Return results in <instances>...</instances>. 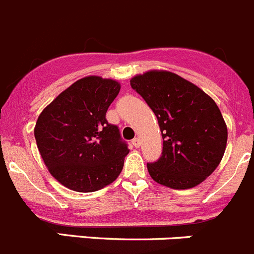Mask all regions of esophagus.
<instances>
[{
  "label": "esophagus",
  "mask_w": 254,
  "mask_h": 254,
  "mask_svg": "<svg viewBox=\"0 0 254 254\" xmlns=\"http://www.w3.org/2000/svg\"><path fill=\"white\" fill-rule=\"evenodd\" d=\"M132 144H133L134 147H139V144H141V139H139L138 137H136V138L132 139Z\"/></svg>",
  "instance_id": "esophagus-1"
}]
</instances>
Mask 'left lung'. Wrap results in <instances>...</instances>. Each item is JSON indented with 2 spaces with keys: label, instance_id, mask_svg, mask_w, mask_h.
Listing matches in <instances>:
<instances>
[{
  "label": "left lung",
  "instance_id": "8db88e82",
  "mask_svg": "<svg viewBox=\"0 0 254 254\" xmlns=\"http://www.w3.org/2000/svg\"><path fill=\"white\" fill-rule=\"evenodd\" d=\"M158 120L163 138L161 158L147 163L157 183L188 190L203 182L221 163L227 125L218 106L199 87L170 71H152L131 78Z\"/></svg>",
  "mask_w": 254,
  "mask_h": 254
}]
</instances>
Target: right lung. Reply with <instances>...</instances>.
<instances>
[{
	"mask_svg": "<svg viewBox=\"0 0 254 254\" xmlns=\"http://www.w3.org/2000/svg\"><path fill=\"white\" fill-rule=\"evenodd\" d=\"M121 84L87 76L60 93L38 116L35 138L47 170L76 192H96L120 176L129 149L106 112Z\"/></svg>",
	"mask_w": 254,
	"mask_h": 254,
	"instance_id": "right-lung-1",
	"label": "right lung"
}]
</instances>
